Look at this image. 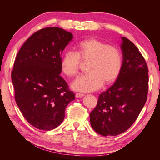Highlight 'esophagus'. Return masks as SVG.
I'll return each instance as SVG.
<instances>
[{
    "mask_svg": "<svg viewBox=\"0 0 160 160\" xmlns=\"http://www.w3.org/2000/svg\"><path fill=\"white\" fill-rule=\"evenodd\" d=\"M84 96V94H82V93H76V98H82Z\"/></svg>",
    "mask_w": 160,
    "mask_h": 160,
    "instance_id": "34e87169",
    "label": "esophagus"
}]
</instances>
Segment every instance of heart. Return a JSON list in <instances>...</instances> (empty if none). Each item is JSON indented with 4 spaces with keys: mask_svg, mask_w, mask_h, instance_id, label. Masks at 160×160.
<instances>
[{
    "mask_svg": "<svg viewBox=\"0 0 160 160\" xmlns=\"http://www.w3.org/2000/svg\"><path fill=\"white\" fill-rule=\"evenodd\" d=\"M75 53L67 52L60 61L62 72L68 77L76 76L81 61H87L88 73L74 81L73 89L91 92L109 84L117 79L122 65L120 51L117 47L96 38H88L78 42Z\"/></svg>",
    "mask_w": 160,
    "mask_h": 160,
    "instance_id": "1",
    "label": "heart"
}]
</instances>
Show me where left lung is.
Instances as JSON below:
<instances>
[{
	"instance_id": "1",
	"label": "left lung",
	"mask_w": 160,
	"mask_h": 160,
	"mask_svg": "<svg viewBox=\"0 0 160 160\" xmlns=\"http://www.w3.org/2000/svg\"><path fill=\"white\" fill-rule=\"evenodd\" d=\"M122 65L116 82L98 98L90 113L93 130L103 136L125 132L136 120L147 102L148 69L133 43L122 37Z\"/></svg>"
}]
</instances>
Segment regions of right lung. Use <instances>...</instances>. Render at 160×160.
<instances>
[{
  "label": "right lung",
  "mask_w": 160,
  "mask_h": 160,
  "mask_svg": "<svg viewBox=\"0 0 160 160\" xmlns=\"http://www.w3.org/2000/svg\"><path fill=\"white\" fill-rule=\"evenodd\" d=\"M73 38L62 28H44L30 36L16 56L12 71L16 102L27 121L40 130L58 127L75 100L60 76L61 55Z\"/></svg>",
  "instance_id": "add662e5"
}]
</instances>
